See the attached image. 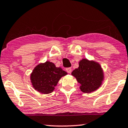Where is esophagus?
Masks as SVG:
<instances>
[{"label": "esophagus", "instance_id": "esophagus-1", "mask_svg": "<svg viewBox=\"0 0 128 128\" xmlns=\"http://www.w3.org/2000/svg\"><path fill=\"white\" fill-rule=\"evenodd\" d=\"M66 71L67 72L68 74H70V72H71V71H72L71 68H66Z\"/></svg>", "mask_w": 128, "mask_h": 128}]
</instances>
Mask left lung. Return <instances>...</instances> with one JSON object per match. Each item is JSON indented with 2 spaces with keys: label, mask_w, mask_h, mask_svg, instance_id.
<instances>
[{
  "label": "left lung",
  "mask_w": 128,
  "mask_h": 128,
  "mask_svg": "<svg viewBox=\"0 0 128 128\" xmlns=\"http://www.w3.org/2000/svg\"><path fill=\"white\" fill-rule=\"evenodd\" d=\"M71 74L80 84V90L85 93H91L98 89L104 79L100 65L86 58L80 61L79 67L74 70Z\"/></svg>",
  "instance_id": "left-lung-1"
}]
</instances>
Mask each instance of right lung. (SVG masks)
<instances>
[{"label": "right lung", "instance_id": "obj_1", "mask_svg": "<svg viewBox=\"0 0 128 128\" xmlns=\"http://www.w3.org/2000/svg\"><path fill=\"white\" fill-rule=\"evenodd\" d=\"M67 73L53 62L47 61L37 65L30 75L33 88L44 94L52 92L59 80Z\"/></svg>", "mask_w": 128, "mask_h": 128}]
</instances>
